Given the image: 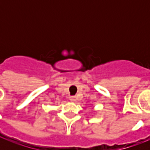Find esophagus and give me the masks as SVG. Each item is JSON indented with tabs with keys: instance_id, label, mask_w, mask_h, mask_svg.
<instances>
[{
	"instance_id": "34e87169",
	"label": "esophagus",
	"mask_w": 150,
	"mask_h": 150,
	"mask_svg": "<svg viewBox=\"0 0 150 150\" xmlns=\"http://www.w3.org/2000/svg\"><path fill=\"white\" fill-rule=\"evenodd\" d=\"M69 100H70L71 102H75L76 101V97L75 96H70Z\"/></svg>"
}]
</instances>
